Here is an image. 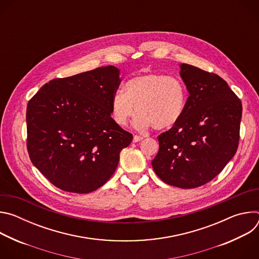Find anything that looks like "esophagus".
Segmentation results:
<instances>
[{"label": "esophagus", "instance_id": "1", "mask_svg": "<svg viewBox=\"0 0 259 259\" xmlns=\"http://www.w3.org/2000/svg\"><path fill=\"white\" fill-rule=\"evenodd\" d=\"M143 139L142 136H139V135H134L133 137V142H138V141H141Z\"/></svg>", "mask_w": 259, "mask_h": 259}]
</instances>
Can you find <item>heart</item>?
<instances>
[{
	"instance_id": "obj_1",
	"label": "heart",
	"mask_w": 259,
	"mask_h": 259,
	"mask_svg": "<svg viewBox=\"0 0 259 259\" xmlns=\"http://www.w3.org/2000/svg\"><path fill=\"white\" fill-rule=\"evenodd\" d=\"M187 90L181 81L161 73L143 72L125 83V92L112 99V117L119 126H127L137 112L134 127L144 131L151 127L167 130L183 116Z\"/></svg>"
}]
</instances>
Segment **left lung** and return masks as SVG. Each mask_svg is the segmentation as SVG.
<instances>
[{"label":"left lung","mask_w":259,"mask_h":259,"mask_svg":"<svg viewBox=\"0 0 259 259\" xmlns=\"http://www.w3.org/2000/svg\"><path fill=\"white\" fill-rule=\"evenodd\" d=\"M180 77L190 96L179 122L159 137L152 161L167 184L195 189L211 181L235 156L242 118V102L215 73L187 63Z\"/></svg>","instance_id":"1"}]
</instances>
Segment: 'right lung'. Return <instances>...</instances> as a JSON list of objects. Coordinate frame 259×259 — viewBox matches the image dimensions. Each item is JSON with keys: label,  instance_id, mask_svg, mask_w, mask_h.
Here are the masks:
<instances>
[{"label": "right lung", "instance_id": "add662e5", "mask_svg": "<svg viewBox=\"0 0 259 259\" xmlns=\"http://www.w3.org/2000/svg\"><path fill=\"white\" fill-rule=\"evenodd\" d=\"M120 70L97 67L45 84L26 108L31 163L58 189L96 191L112 177L132 141L110 117Z\"/></svg>", "mask_w": 259, "mask_h": 259}]
</instances>
